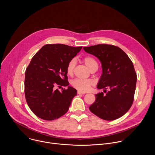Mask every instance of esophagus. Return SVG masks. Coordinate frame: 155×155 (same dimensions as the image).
I'll return each instance as SVG.
<instances>
[{"label": "esophagus", "mask_w": 155, "mask_h": 155, "mask_svg": "<svg viewBox=\"0 0 155 155\" xmlns=\"http://www.w3.org/2000/svg\"><path fill=\"white\" fill-rule=\"evenodd\" d=\"M77 93H78V94H79V95H82V94H85L84 93H83V92H81V91H78Z\"/></svg>", "instance_id": "esophagus-1"}]
</instances>
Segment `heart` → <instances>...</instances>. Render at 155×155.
<instances>
[{
    "instance_id": "obj_1",
    "label": "heart",
    "mask_w": 155,
    "mask_h": 155,
    "mask_svg": "<svg viewBox=\"0 0 155 155\" xmlns=\"http://www.w3.org/2000/svg\"><path fill=\"white\" fill-rule=\"evenodd\" d=\"M83 62L87 68L91 70L94 66L97 65V62L95 59L90 56H86L83 58ZM76 64L75 59H71L67 66V73L68 75H71L74 72V70ZM93 81L91 79H79L76 78L71 81L72 86L81 92H86L89 91L91 86L93 85Z\"/></svg>"
}]
</instances>
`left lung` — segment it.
Masks as SVG:
<instances>
[{
  "label": "left lung",
  "mask_w": 155,
  "mask_h": 155,
  "mask_svg": "<svg viewBox=\"0 0 155 155\" xmlns=\"http://www.w3.org/2000/svg\"><path fill=\"white\" fill-rule=\"evenodd\" d=\"M87 53L97 57L101 62L102 74L97 83L98 89H109L105 94H96L90 111L101 119L112 121L123 116L134 101L137 75L128 56L119 47L99 45L83 47Z\"/></svg>",
  "instance_id": "obj_1"
}]
</instances>
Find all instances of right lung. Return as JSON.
I'll list each match as a JSON object with an SVG mask.
<instances>
[{
	"mask_svg": "<svg viewBox=\"0 0 155 155\" xmlns=\"http://www.w3.org/2000/svg\"><path fill=\"white\" fill-rule=\"evenodd\" d=\"M82 48L47 44L32 58L25 73V93L32 112L45 120H54L68 111L75 88L69 86L67 66ZM68 86L60 92L57 86Z\"/></svg>",
	"mask_w": 155,
	"mask_h": 155,
	"instance_id": "obj_1",
	"label": "right lung"
}]
</instances>
